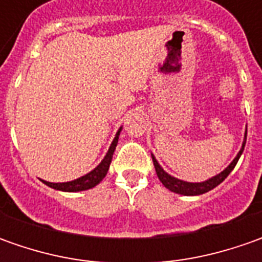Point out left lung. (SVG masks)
<instances>
[{
    "mask_svg": "<svg viewBox=\"0 0 262 262\" xmlns=\"http://www.w3.org/2000/svg\"><path fill=\"white\" fill-rule=\"evenodd\" d=\"M245 143H247V133H245V138H244V143H242V148L239 150V153L233 159V162L223 172H220L219 175L213 176L210 179H207L204 182H185V181H181L178 178H173V176H170L167 172L163 170V167L159 165V162L153 155H151V159H153V165H155V169H156V173L159 176V179H160V182L166 186L169 191L181 194V195H201V194H206L208 191H211L213 188H216L219 184H222L226 179L227 175L233 170V167L236 166L237 160H239V157H241L244 148H245Z\"/></svg>",
    "mask_w": 262,
    "mask_h": 262,
    "instance_id": "obj_1",
    "label": "left lung"
}]
</instances>
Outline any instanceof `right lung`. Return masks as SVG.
Here are the masks:
<instances>
[{"label":"right lung","instance_id":"right-lung-1","mask_svg":"<svg viewBox=\"0 0 262 262\" xmlns=\"http://www.w3.org/2000/svg\"><path fill=\"white\" fill-rule=\"evenodd\" d=\"M121 129L122 128H119L118 129V133H116L115 138H114V141H112V144L109 147V150H107V153H106V156L103 157V160L97 165V166L92 170V172H89L87 175L81 176V178H78V179H74V181H70V182H59V184H54V182H46L43 181L46 185L51 186V188H54V189H59V191H66V192H78V191H86V189H90V188H93L96 186L107 173V170H109V165H111V162H112V156H114V151H115L116 144H118V138H119V133H121Z\"/></svg>","mask_w":262,"mask_h":262}]
</instances>
